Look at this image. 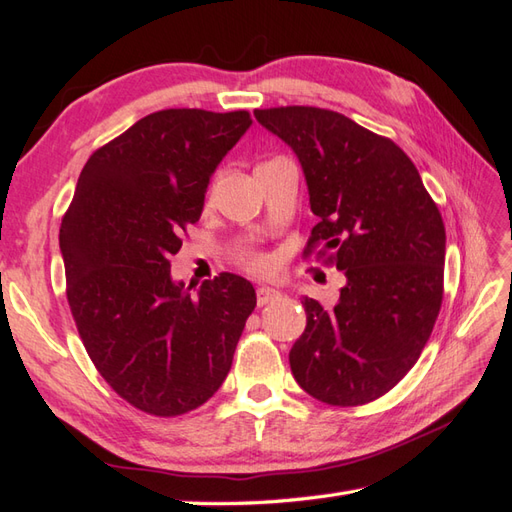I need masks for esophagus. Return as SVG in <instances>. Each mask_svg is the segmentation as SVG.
Instances as JSON below:
<instances>
[{"instance_id": "esophagus-1", "label": "esophagus", "mask_w": 512, "mask_h": 512, "mask_svg": "<svg viewBox=\"0 0 512 512\" xmlns=\"http://www.w3.org/2000/svg\"><path fill=\"white\" fill-rule=\"evenodd\" d=\"M281 297V292L275 288H268V286H259L257 288V306H266V303L275 301Z\"/></svg>"}]
</instances>
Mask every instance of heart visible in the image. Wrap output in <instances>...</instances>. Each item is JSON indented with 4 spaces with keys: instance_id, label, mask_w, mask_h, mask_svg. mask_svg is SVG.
Returning <instances> with one entry per match:
<instances>
[{
    "instance_id": "heart-1",
    "label": "heart",
    "mask_w": 512,
    "mask_h": 512,
    "mask_svg": "<svg viewBox=\"0 0 512 512\" xmlns=\"http://www.w3.org/2000/svg\"><path fill=\"white\" fill-rule=\"evenodd\" d=\"M262 165H264V162H262ZM206 200H211V193L206 195ZM239 262H242L250 270V273H266V270L270 268L268 257L262 255V253H244Z\"/></svg>"
}]
</instances>
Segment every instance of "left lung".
<instances>
[{"label": "left lung", "instance_id": "1", "mask_svg": "<svg viewBox=\"0 0 512 512\" xmlns=\"http://www.w3.org/2000/svg\"><path fill=\"white\" fill-rule=\"evenodd\" d=\"M295 151L319 217L306 255L334 250L343 270L334 308L303 299L306 330L290 369L303 391L356 407L396 387L427 345L444 292V222L420 173L394 140L321 107L255 110Z\"/></svg>", "mask_w": 512, "mask_h": 512}]
</instances>
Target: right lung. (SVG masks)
<instances>
[{
    "label": "right lung",
    "mask_w": 512,
    "mask_h": 512,
    "mask_svg": "<svg viewBox=\"0 0 512 512\" xmlns=\"http://www.w3.org/2000/svg\"><path fill=\"white\" fill-rule=\"evenodd\" d=\"M250 123L244 110L140 118L85 162L61 220L65 295L85 350L107 385L151 416H182L220 389L255 310L244 277L206 279L191 297L169 262Z\"/></svg>",
    "instance_id": "1"
}]
</instances>
